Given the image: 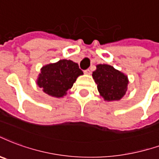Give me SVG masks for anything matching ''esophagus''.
<instances>
[{"label": "esophagus", "instance_id": "esophagus-1", "mask_svg": "<svg viewBox=\"0 0 159 159\" xmlns=\"http://www.w3.org/2000/svg\"><path fill=\"white\" fill-rule=\"evenodd\" d=\"M84 73H85L86 75H90V74H91V70H89V69H87L86 70H84Z\"/></svg>", "mask_w": 159, "mask_h": 159}]
</instances>
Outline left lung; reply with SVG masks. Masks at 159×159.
<instances>
[{
    "instance_id": "1",
    "label": "left lung",
    "mask_w": 159,
    "mask_h": 159,
    "mask_svg": "<svg viewBox=\"0 0 159 159\" xmlns=\"http://www.w3.org/2000/svg\"><path fill=\"white\" fill-rule=\"evenodd\" d=\"M92 76L99 94L106 102L120 100L127 91L128 76L112 66L97 65Z\"/></svg>"
}]
</instances>
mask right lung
Returning a JSON list of instances; mask_svg holds the SVG:
<instances>
[{"label":"right lung","mask_w":159,"mask_h":159,"mask_svg":"<svg viewBox=\"0 0 159 159\" xmlns=\"http://www.w3.org/2000/svg\"><path fill=\"white\" fill-rule=\"evenodd\" d=\"M82 75L83 72L77 63L63 59L42 66L36 83L47 95L60 98L67 94L76 78Z\"/></svg>","instance_id":"obj_1"}]
</instances>
